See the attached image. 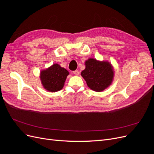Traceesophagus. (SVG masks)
Listing matches in <instances>:
<instances>
[{"label":"esophagus","mask_w":154,"mask_h":154,"mask_svg":"<svg viewBox=\"0 0 154 154\" xmlns=\"http://www.w3.org/2000/svg\"><path fill=\"white\" fill-rule=\"evenodd\" d=\"M73 74H75V75L77 76V75H78L79 74H80V72H79V71H78V70H76V71H73Z\"/></svg>","instance_id":"34e87169"}]
</instances>
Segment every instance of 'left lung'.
<instances>
[{
	"instance_id": "obj_1",
	"label": "left lung",
	"mask_w": 154,
	"mask_h": 154,
	"mask_svg": "<svg viewBox=\"0 0 154 154\" xmlns=\"http://www.w3.org/2000/svg\"><path fill=\"white\" fill-rule=\"evenodd\" d=\"M81 74L88 87L94 91L101 92L111 84L114 71L109 62L90 58L85 62V69Z\"/></svg>"
}]
</instances>
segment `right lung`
<instances>
[{
	"label": "right lung",
	"mask_w": 154,
	"mask_h": 154,
	"mask_svg": "<svg viewBox=\"0 0 154 154\" xmlns=\"http://www.w3.org/2000/svg\"><path fill=\"white\" fill-rule=\"evenodd\" d=\"M68 75L69 72L66 69L55 63L41 72L40 79L46 90L50 92H57L63 87Z\"/></svg>",
	"instance_id": "1"
}]
</instances>
